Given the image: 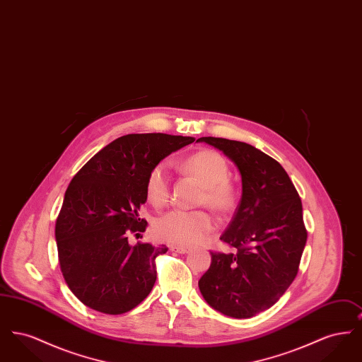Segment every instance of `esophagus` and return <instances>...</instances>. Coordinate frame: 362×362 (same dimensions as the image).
<instances>
[{
  "instance_id": "34e87169",
  "label": "esophagus",
  "mask_w": 362,
  "mask_h": 362,
  "mask_svg": "<svg viewBox=\"0 0 362 362\" xmlns=\"http://www.w3.org/2000/svg\"><path fill=\"white\" fill-rule=\"evenodd\" d=\"M171 250L177 254H187L189 251L187 247H182V245H171Z\"/></svg>"
}]
</instances>
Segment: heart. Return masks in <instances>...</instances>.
<instances>
[{
	"label": "heart",
	"instance_id": "obj_1",
	"mask_svg": "<svg viewBox=\"0 0 362 362\" xmlns=\"http://www.w3.org/2000/svg\"><path fill=\"white\" fill-rule=\"evenodd\" d=\"M180 168L194 175L205 186L201 204H206L218 213H229L235 207L238 192L228 180L229 165L218 152L199 151L187 157ZM145 192L153 206H164L168 202L170 173L164 163L151 170L146 177ZM216 228V218L205 210H171L157 217L153 223V232L158 239L179 245L201 244L209 239Z\"/></svg>",
	"mask_w": 362,
	"mask_h": 362
}]
</instances>
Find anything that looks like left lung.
Wrapping results in <instances>:
<instances>
[{
  "label": "left lung",
  "instance_id": "obj_1",
  "mask_svg": "<svg viewBox=\"0 0 362 362\" xmlns=\"http://www.w3.org/2000/svg\"><path fill=\"white\" fill-rule=\"evenodd\" d=\"M197 142L221 151L241 175L240 204L220 238L236 251L210 252L198 286L211 308L248 319L273 307L297 276L307 243L301 199L282 165L255 146L226 138Z\"/></svg>",
  "mask_w": 362,
  "mask_h": 362
}]
</instances>
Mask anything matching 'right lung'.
Returning a JSON list of instances; mask_svg holds the SVG:
<instances>
[{
	"label": "right lung",
	"mask_w": 362,
	"mask_h": 362,
	"mask_svg": "<svg viewBox=\"0 0 362 362\" xmlns=\"http://www.w3.org/2000/svg\"><path fill=\"white\" fill-rule=\"evenodd\" d=\"M194 137L163 133L127 134L93 156L74 175L55 224L62 276L71 293L92 310L121 315L136 308L156 282V257L165 245H132L145 232L139 217L145 183L163 158Z\"/></svg>",
	"instance_id": "add662e5"
}]
</instances>
